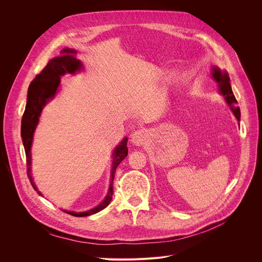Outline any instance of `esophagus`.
<instances>
[{
    "instance_id": "1",
    "label": "esophagus",
    "mask_w": 262,
    "mask_h": 262,
    "mask_svg": "<svg viewBox=\"0 0 262 262\" xmlns=\"http://www.w3.org/2000/svg\"><path fill=\"white\" fill-rule=\"evenodd\" d=\"M147 139V133L145 129H138L132 135V142L137 145V146H141L145 143Z\"/></svg>"
}]
</instances>
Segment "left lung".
<instances>
[{
	"label": "left lung",
	"instance_id": "obj_1",
	"mask_svg": "<svg viewBox=\"0 0 262 262\" xmlns=\"http://www.w3.org/2000/svg\"><path fill=\"white\" fill-rule=\"evenodd\" d=\"M212 78L217 82V87L220 92L225 96V101L229 105L231 112L235 115L238 121H240V108L237 106V100L235 95L232 93L230 84H229V76L226 72H222L219 68H212Z\"/></svg>",
	"mask_w": 262,
	"mask_h": 262
}]
</instances>
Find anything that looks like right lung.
I'll return each instance as SVG.
<instances>
[{"instance_id": "obj_1", "label": "right lung", "mask_w": 262, "mask_h": 262, "mask_svg": "<svg viewBox=\"0 0 262 262\" xmlns=\"http://www.w3.org/2000/svg\"><path fill=\"white\" fill-rule=\"evenodd\" d=\"M59 56L51 59L48 64L45 67V69L41 71L34 80L31 82L29 87V92H27V101L24 114L22 117L21 122V137L25 149L26 155V166H27V176L30 178V182L33 186V188L38 192V194L41 195L40 191H38V188L36 187L33 177H32V169H31V147L33 143V136L35 133V129L38 125L39 118L42 112L43 107L47 105V103L54 99L55 94H56L59 84H60V77L67 73L74 74L82 69V63L80 60L76 59L75 54L76 51L72 49H63ZM127 138H124L121 143L115 148L113 153V168H112V176H110V185L108 193L105 198V200L99 205L94 207L93 209H90L85 212H72V211H64L69 214H72L74 216H87L94 214L106 208L112 202L114 190H113V184L115 173L120 164V162L125 158L128 154L127 148Z\"/></svg>"}]
</instances>
